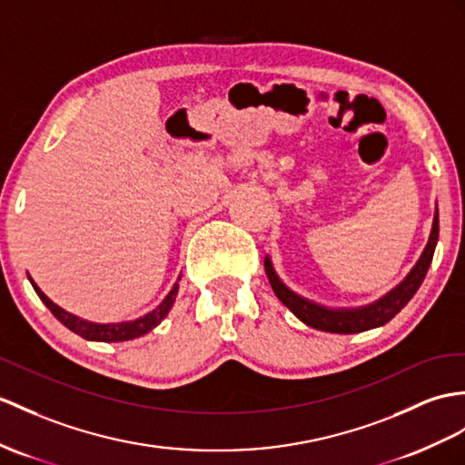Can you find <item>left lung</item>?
I'll return each mask as SVG.
<instances>
[{"mask_svg": "<svg viewBox=\"0 0 465 465\" xmlns=\"http://www.w3.org/2000/svg\"><path fill=\"white\" fill-rule=\"evenodd\" d=\"M438 232H440V219H438V207H436L428 244L424 248V252L420 254V258H418L414 268L406 274V278L401 282V284L394 286L389 293H384V296L379 298L377 302L359 305V308H330V305H323L300 296V293L288 288L284 282L280 280L270 256L264 258L266 276L270 280L272 290L276 293V298L284 303L300 322L313 327V330L339 333V335L369 331V330H375V327L389 323L394 315L412 300L418 288H420L422 280L426 278L430 264H432V256L438 244Z\"/></svg>", "mask_w": 465, "mask_h": 465, "instance_id": "left-lung-1", "label": "left lung"}]
</instances>
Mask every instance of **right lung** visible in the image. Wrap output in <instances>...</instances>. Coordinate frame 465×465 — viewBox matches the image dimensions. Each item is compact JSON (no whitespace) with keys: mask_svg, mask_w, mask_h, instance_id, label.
<instances>
[{"mask_svg":"<svg viewBox=\"0 0 465 465\" xmlns=\"http://www.w3.org/2000/svg\"><path fill=\"white\" fill-rule=\"evenodd\" d=\"M33 290L37 292V296L41 298V302L47 305L51 310V313L54 315L56 320H59L64 327H69V330L76 335H81L83 339H88V341H100V343H120V341H130V339H138L145 333H150L153 327L160 325L165 315L169 313V310L173 308L175 298H177V292H179V278L173 284V288L169 290L167 296L163 298V302L157 305V308L150 313L142 315V318L134 320V322H122V323H94V322H88L78 318L74 313H69L66 310H63L61 305H56L53 300H49L45 296L43 290L33 282V278H29Z\"/></svg>","mask_w":465,"mask_h":465,"instance_id":"right-lung-1","label":"right lung"}]
</instances>
